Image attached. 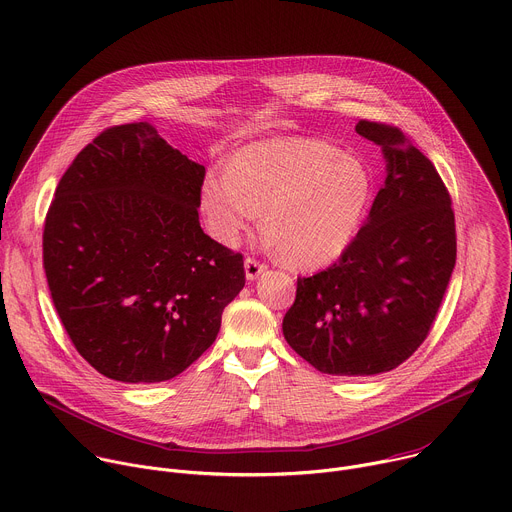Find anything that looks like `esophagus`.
Returning <instances> with one entry per match:
<instances>
[{"mask_svg": "<svg viewBox=\"0 0 512 512\" xmlns=\"http://www.w3.org/2000/svg\"><path fill=\"white\" fill-rule=\"evenodd\" d=\"M265 269H267V265L261 263V261H257V259H253V257H247V259H245V275H247L249 281L257 279Z\"/></svg>", "mask_w": 512, "mask_h": 512, "instance_id": "34e87169", "label": "esophagus"}]
</instances>
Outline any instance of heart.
Masks as SVG:
<instances>
[{
	"instance_id": "1",
	"label": "heart",
	"mask_w": 512,
	"mask_h": 512,
	"mask_svg": "<svg viewBox=\"0 0 512 512\" xmlns=\"http://www.w3.org/2000/svg\"><path fill=\"white\" fill-rule=\"evenodd\" d=\"M373 182L364 164L320 139H273L235 154L229 174L210 172L202 210L227 245L261 231L289 267L314 269L336 259L352 241Z\"/></svg>"
}]
</instances>
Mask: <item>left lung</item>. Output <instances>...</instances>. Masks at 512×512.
<instances>
[{
    "mask_svg": "<svg viewBox=\"0 0 512 512\" xmlns=\"http://www.w3.org/2000/svg\"><path fill=\"white\" fill-rule=\"evenodd\" d=\"M356 133L381 145L385 186L336 263L298 277L283 336L326 375L397 369L427 338L456 265L452 198L435 166L399 127L367 121Z\"/></svg>",
    "mask_w": 512,
    "mask_h": 512,
    "instance_id": "obj_1",
    "label": "left lung"
}]
</instances>
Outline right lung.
I'll return each instance as SVG.
<instances>
[{
    "mask_svg": "<svg viewBox=\"0 0 512 512\" xmlns=\"http://www.w3.org/2000/svg\"><path fill=\"white\" fill-rule=\"evenodd\" d=\"M204 166L150 123L99 133L48 208L42 259L58 318L95 371L170 381L216 340L243 255L200 229Z\"/></svg>",
    "mask_w": 512,
    "mask_h": 512,
    "instance_id": "right-lung-1",
    "label": "right lung"
}]
</instances>
